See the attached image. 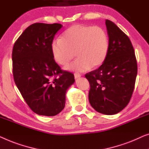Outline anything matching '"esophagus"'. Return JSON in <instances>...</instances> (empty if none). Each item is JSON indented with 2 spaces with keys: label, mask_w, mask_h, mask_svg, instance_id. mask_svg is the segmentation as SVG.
<instances>
[{
  "label": "esophagus",
  "mask_w": 149,
  "mask_h": 149,
  "mask_svg": "<svg viewBox=\"0 0 149 149\" xmlns=\"http://www.w3.org/2000/svg\"><path fill=\"white\" fill-rule=\"evenodd\" d=\"M74 77H75V79H77V78H79V77H81V75L79 74V73H75V74H74Z\"/></svg>",
  "instance_id": "esophagus-1"
}]
</instances>
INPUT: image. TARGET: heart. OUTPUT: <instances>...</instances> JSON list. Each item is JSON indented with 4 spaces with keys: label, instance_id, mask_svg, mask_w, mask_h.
Listing matches in <instances>:
<instances>
[{
    "label": "heart",
    "instance_id": "b5f03b06",
    "mask_svg": "<svg viewBox=\"0 0 149 149\" xmlns=\"http://www.w3.org/2000/svg\"><path fill=\"white\" fill-rule=\"evenodd\" d=\"M109 49V40L103 28L81 24L70 27L51 45L54 60L62 66L68 65L75 53L78 58L65 69L80 72L101 65L107 56Z\"/></svg>",
    "mask_w": 149,
    "mask_h": 149
}]
</instances>
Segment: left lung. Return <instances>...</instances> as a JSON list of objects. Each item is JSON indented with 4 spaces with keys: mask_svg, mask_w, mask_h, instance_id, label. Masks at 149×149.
<instances>
[{
    "mask_svg": "<svg viewBox=\"0 0 149 149\" xmlns=\"http://www.w3.org/2000/svg\"><path fill=\"white\" fill-rule=\"evenodd\" d=\"M109 49L100 68L85 75L89 81L91 106L100 113L114 115L130 100L137 75L134 50L128 36L113 22L106 19Z\"/></svg>",
    "mask_w": 149,
    "mask_h": 149,
    "instance_id": "1",
    "label": "left lung"
}]
</instances>
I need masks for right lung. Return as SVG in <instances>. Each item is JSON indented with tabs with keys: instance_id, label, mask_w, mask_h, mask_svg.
<instances>
[{
	"instance_id": "1",
	"label": "right lung",
	"mask_w": 149,
	"mask_h": 149,
	"mask_svg": "<svg viewBox=\"0 0 149 149\" xmlns=\"http://www.w3.org/2000/svg\"><path fill=\"white\" fill-rule=\"evenodd\" d=\"M60 24L36 23L28 27L13 48L14 81L25 101L38 115L54 116L65 104L66 92L74 75L54 60L51 45Z\"/></svg>"
}]
</instances>
